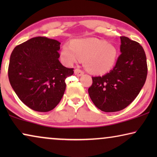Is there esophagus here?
I'll list each match as a JSON object with an SVG mask.
<instances>
[{
    "instance_id": "34e87169",
    "label": "esophagus",
    "mask_w": 157,
    "mask_h": 157,
    "mask_svg": "<svg viewBox=\"0 0 157 157\" xmlns=\"http://www.w3.org/2000/svg\"><path fill=\"white\" fill-rule=\"evenodd\" d=\"M74 73H75V74L76 75V76H82V75L84 74L83 71L80 69V68H76V69L74 70Z\"/></svg>"
}]
</instances>
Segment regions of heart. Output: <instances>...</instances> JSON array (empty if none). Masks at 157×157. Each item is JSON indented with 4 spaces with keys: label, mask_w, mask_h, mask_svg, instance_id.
Here are the masks:
<instances>
[{
    "label": "heart",
    "mask_w": 157,
    "mask_h": 157,
    "mask_svg": "<svg viewBox=\"0 0 157 157\" xmlns=\"http://www.w3.org/2000/svg\"><path fill=\"white\" fill-rule=\"evenodd\" d=\"M119 51L114 45L96 38H87L73 40L64 45L61 56L67 64L85 60V66L90 72L104 74L112 69L117 62Z\"/></svg>",
    "instance_id": "b5f03b06"
}]
</instances>
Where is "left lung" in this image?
<instances>
[{
  "label": "left lung",
  "instance_id": "obj_1",
  "mask_svg": "<svg viewBox=\"0 0 157 157\" xmlns=\"http://www.w3.org/2000/svg\"><path fill=\"white\" fill-rule=\"evenodd\" d=\"M121 54L109 73L92 76L89 94L94 105L104 112H115L127 107L144 85L147 76V57L138 42L121 36Z\"/></svg>",
  "mask_w": 157,
  "mask_h": 157
}]
</instances>
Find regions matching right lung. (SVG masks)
<instances>
[{"mask_svg":"<svg viewBox=\"0 0 157 157\" xmlns=\"http://www.w3.org/2000/svg\"><path fill=\"white\" fill-rule=\"evenodd\" d=\"M61 43L44 36L32 38L15 47L8 66V78L16 95L34 111L47 112L59 104L65 80L74 68L60 63Z\"/></svg>","mask_w":157,"mask_h":157,"instance_id":"1","label":"right lung"}]
</instances>
